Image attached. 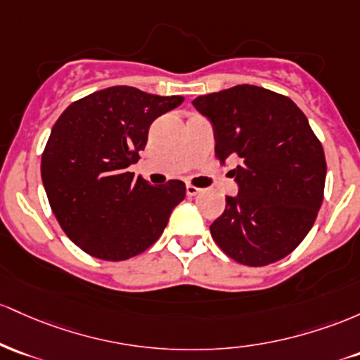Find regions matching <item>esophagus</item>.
<instances>
[{
    "instance_id": "1",
    "label": "esophagus",
    "mask_w": 360,
    "mask_h": 360,
    "mask_svg": "<svg viewBox=\"0 0 360 360\" xmlns=\"http://www.w3.org/2000/svg\"><path fill=\"white\" fill-rule=\"evenodd\" d=\"M200 192H202V188L195 187V185H192V184L187 185V195H188V197L197 195V193H200Z\"/></svg>"
}]
</instances>
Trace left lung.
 <instances>
[{
	"instance_id": "1",
	"label": "left lung",
	"mask_w": 360,
	"mask_h": 360,
	"mask_svg": "<svg viewBox=\"0 0 360 360\" xmlns=\"http://www.w3.org/2000/svg\"><path fill=\"white\" fill-rule=\"evenodd\" d=\"M192 103L211 119L217 158L240 160L231 169L240 191L226 197L212 240L248 267L288 257L313 228L325 192V153L306 115L289 96L253 84Z\"/></svg>"
}]
</instances>
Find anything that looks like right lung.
<instances>
[{
  "label": "right lung",
  "mask_w": 360,
  "mask_h": 360,
  "mask_svg": "<svg viewBox=\"0 0 360 360\" xmlns=\"http://www.w3.org/2000/svg\"><path fill=\"white\" fill-rule=\"evenodd\" d=\"M184 102L134 86H110L72 102L52 127L40 175L63 231L88 255L132 258L155 243L185 199V184L155 187L127 172L149 126Z\"/></svg>",
  "instance_id": "add662e5"
}]
</instances>
